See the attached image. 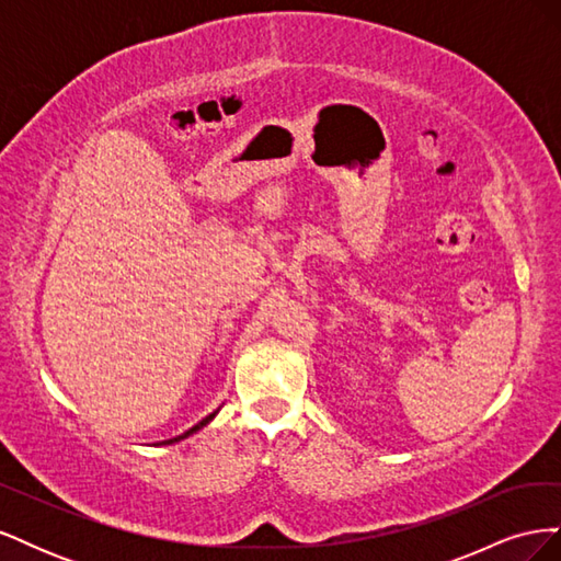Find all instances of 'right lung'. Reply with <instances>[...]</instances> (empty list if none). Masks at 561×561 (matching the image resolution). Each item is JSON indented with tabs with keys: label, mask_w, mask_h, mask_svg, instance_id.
<instances>
[{
	"label": "right lung",
	"mask_w": 561,
	"mask_h": 561,
	"mask_svg": "<svg viewBox=\"0 0 561 561\" xmlns=\"http://www.w3.org/2000/svg\"><path fill=\"white\" fill-rule=\"evenodd\" d=\"M215 414H217V412H213V414H208V416H206V419H203V421H198V423H196V426H194V428H190V431H186V433H182V435H178V437H173V439H163V443H161V445H173V443H180V439H184V437H190V435H192V433H196V431H198V428H203V426H206V423H210V421H213V419H215Z\"/></svg>",
	"instance_id": "1"
}]
</instances>
